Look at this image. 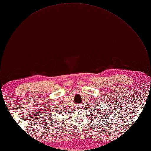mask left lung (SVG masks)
I'll return each mask as SVG.
<instances>
[{
  "label": "left lung",
  "mask_w": 151,
  "mask_h": 151,
  "mask_svg": "<svg viewBox=\"0 0 151 151\" xmlns=\"http://www.w3.org/2000/svg\"><path fill=\"white\" fill-rule=\"evenodd\" d=\"M99 113H100L99 111H98ZM108 113L106 112V111H102L101 112V114H104V115H103V116H103V117H104V119L105 118V117H106V115H108V114H106ZM97 114H99L98 113H97Z\"/></svg>",
  "instance_id": "obj_1"
}]
</instances>
